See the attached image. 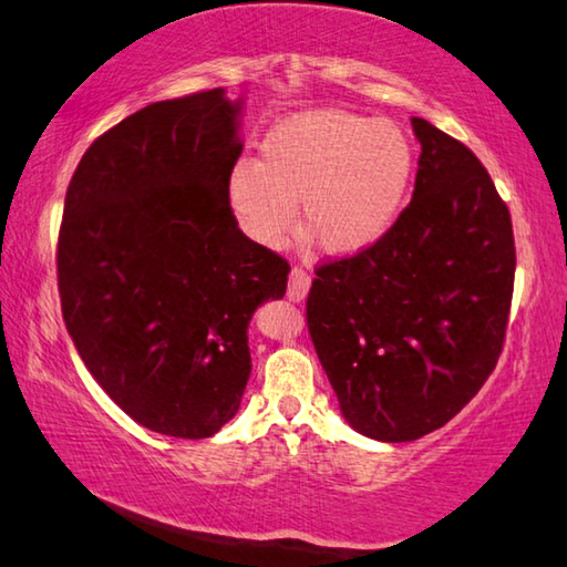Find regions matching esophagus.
I'll return each mask as SVG.
<instances>
[{
    "mask_svg": "<svg viewBox=\"0 0 567 567\" xmlns=\"http://www.w3.org/2000/svg\"><path fill=\"white\" fill-rule=\"evenodd\" d=\"M311 289V276L303 271V268L293 266L291 274H289V289H286V296H289L291 301H303L306 296H309Z\"/></svg>",
    "mask_w": 567,
    "mask_h": 567,
    "instance_id": "obj_1",
    "label": "esophagus"
}]
</instances>
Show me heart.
Wrapping results in <instances>:
<instances>
[{"instance_id":"heart-1","label":"heart","mask_w":567,"mask_h":567,"mask_svg":"<svg viewBox=\"0 0 567 567\" xmlns=\"http://www.w3.org/2000/svg\"><path fill=\"white\" fill-rule=\"evenodd\" d=\"M261 162L238 158L226 196L241 231L281 246L303 226L326 254L373 246L395 224L413 178V146L399 124L339 109H316L278 122L261 142Z\"/></svg>"}]
</instances>
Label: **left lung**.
I'll list each match as a JSON object with an SVG mask.
<instances>
[{
	"instance_id": "left-lung-1",
	"label": "left lung",
	"mask_w": 567,
	"mask_h": 567,
	"mask_svg": "<svg viewBox=\"0 0 567 567\" xmlns=\"http://www.w3.org/2000/svg\"><path fill=\"white\" fill-rule=\"evenodd\" d=\"M413 132L411 204L373 246L316 268L306 301L343 419L385 443L441 429L483 389L515 278L511 212L478 156L425 118Z\"/></svg>"
}]
</instances>
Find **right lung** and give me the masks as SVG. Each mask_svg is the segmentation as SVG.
<instances>
[{
  "instance_id": "1",
  "label": "right lung",
  "mask_w": 567,
  "mask_h": 567,
  "mask_svg": "<svg viewBox=\"0 0 567 567\" xmlns=\"http://www.w3.org/2000/svg\"><path fill=\"white\" fill-rule=\"evenodd\" d=\"M238 112L224 89L138 109L86 148L59 226V299L79 355L118 409L174 439L234 419L248 321L291 271L228 206Z\"/></svg>"
}]
</instances>
